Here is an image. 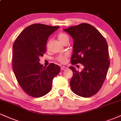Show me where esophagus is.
<instances>
[{
	"label": "esophagus",
	"mask_w": 121,
	"mask_h": 121,
	"mask_svg": "<svg viewBox=\"0 0 121 121\" xmlns=\"http://www.w3.org/2000/svg\"><path fill=\"white\" fill-rule=\"evenodd\" d=\"M67 69L66 67L65 66H62L61 68V70H66Z\"/></svg>",
	"instance_id": "esophagus-1"
}]
</instances>
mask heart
<instances>
[{"label": "heart", "instance_id": "1", "mask_svg": "<svg viewBox=\"0 0 121 121\" xmlns=\"http://www.w3.org/2000/svg\"><path fill=\"white\" fill-rule=\"evenodd\" d=\"M57 38L59 40V41L64 44L66 42H69V37L68 36V35L63 33H59V34L57 35ZM48 44L49 43L48 42L47 44V47L48 46ZM68 56H69V55L68 54L60 55V56L57 57V60L58 61L61 62V63H65V62L66 61L67 58L68 57Z\"/></svg>", "mask_w": 121, "mask_h": 121}]
</instances>
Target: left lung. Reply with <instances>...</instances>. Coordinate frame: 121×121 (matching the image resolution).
Listing matches in <instances>:
<instances>
[{
  "instance_id": "left-lung-1",
  "label": "left lung",
  "mask_w": 121,
  "mask_h": 121,
  "mask_svg": "<svg viewBox=\"0 0 121 121\" xmlns=\"http://www.w3.org/2000/svg\"><path fill=\"white\" fill-rule=\"evenodd\" d=\"M74 40L71 64H81V72L70 66L73 74L70 84L74 94L83 97L94 95L102 87L110 65L105 39L91 25L82 23L64 29Z\"/></svg>"
}]
</instances>
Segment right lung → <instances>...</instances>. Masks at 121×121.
Returning <instances> with one entry per match:
<instances>
[{
    "instance_id": "1",
    "label": "right lung",
    "mask_w": 121,
    "mask_h": 121,
    "mask_svg": "<svg viewBox=\"0 0 121 121\" xmlns=\"http://www.w3.org/2000/svg\"><path fill=\"white\" fill-rule=\"evenodd\" d=\"M59 27L42 24L31 25L14 42L13 70L20 86L30 96L40 97L48 94L52 80L60 71L57 65L51 63L46 67L39 63V57L46 52L49 36Z\"/></svg>"
}]
</instances>
